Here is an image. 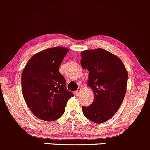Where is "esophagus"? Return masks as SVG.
Listing matches in <instances>:
<instances>
[{
    "label": "esophagus",
    "instance_id": "1",
    "mask_svg": "<svg viewBox=\"0 0 150 150\" xmlns=\"http://www.w3.org/2000/svg\"><path fill=\"white\" fill-rule=\"evenodd\" d=\"M81 92H82V89H81L80 87H78L76 90V92H75V94H76L77 96H80L81 94Z\"/></svg>",
    "mask_w": 150,
    "mask_h": 150
}]
</instances>
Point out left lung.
I'll use <instances>...</instances> for the list:
<instances>
[{
	"mask_svg": "<svg viewBox=\"0 0 150 150\" xmlns=\"http://www.w3.org/2000/svg\"><path fill=\"white\" fill-rule=\"evenodd\" d=\"M82 68L89 71L87 83L94 99L89 106H82L87 118L95 123L109 120L124 99L128 71L118 56L103 49H90L81 53Z\"/></svg>",
	"mask_w": 150,
	"mask_h": 150,
	"instance_id": "1",
	"label": "left lung"
}]
</instances>
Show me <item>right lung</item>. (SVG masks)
Returning a JSON list of instances; mask_svg holds the SVG:
<instances>
[{
    "mask_svg": "<svg viewBox=\"0 0 150 150\" xmlns=\"http://www.w3.org/2000/svg\"><path fill=\"white\" fill-rule=\"evenodd\" d=\"M68 48L56 46L34 54L22 73V94L34 116L46 121L58 119L64 113L73 94L66 89V81L59 67Z\"/></svg>",
    "mask_w": 150,
    "mask_h": 150,
    "instance_id": "add662e5",
    "label": "right lung"
}]
</instances>
